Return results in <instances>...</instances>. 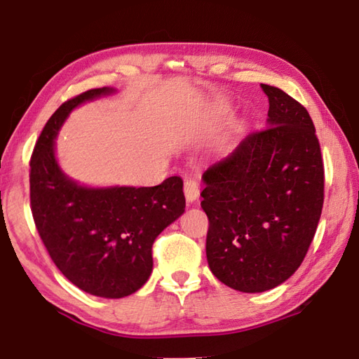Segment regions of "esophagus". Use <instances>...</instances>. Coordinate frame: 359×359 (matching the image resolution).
<instances>
[{
	"mask_svg": "<svg viewBox=\"0 0 359 359\" xmlns=\"http://www.w3.org/2000/svg\"><path fill=\"white\" fill-rule=\"evenodd\" d=\"M184 191H185V198L188 203H194L199 198V182L198 179L190 177L185 180L184 184Z\"/></svg>",
	"mask_w": 359,
	"mask_h": 359,
	"instance_id": "esophagus-1",
	"label": "esophagus"
}]
</instances>
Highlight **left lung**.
I'll return each instance as SVG.
<instances>
[{
    "label": "left lung",
    "mask_w": 359,
    "mask_h": 359,
    "mask_svg": "<svg viewBox=\"0 0 359 359\" xmlns=\"http://www.w3.org/2000/svg\"><path fill=\"white\" fill-rule=\"evenodd\" d=\"M267 126L205 169V255L218 280L244 293L276 288L311 247L325 199V168L307 109L261 83Z\"/></svg>",
    "instance_id": "left-lung-1"
}]
</instances>
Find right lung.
Instances as JSON below:
<instances>
[{"label":"right lung","instance_id":"1","mask_svg":"<svg viewBox=\"0 0 359 359\" xmlns=\"http://www.w3.org/2000/svg\"><path fill=\"white\" fill-rule=\"evenodd\" d=\"M112 93L92 88L65 101L42 130L29 160V203L36 229L62 274L85 293L133 294L150 277L151 245L185 212L184 182L156 187L87 188L60 169L53 139L72 109Z\"/></svg>","mask_w":359,"mask_h":359}]
</instances>
